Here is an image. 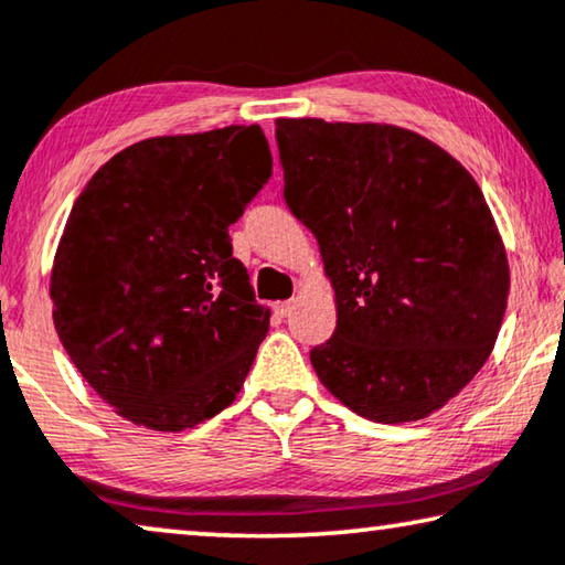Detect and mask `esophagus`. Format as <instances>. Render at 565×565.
<instances>
[{"mask_svg": "<svg viewBox=\"0 0 565 565\" xmlns=\"http://www.w3.org/2000/svg\"><path fill=\"white\" fill-rule=\"evenodd\" d=\"M275 313L280 316V318H288L290 316V310H292V300H282V302H275Z\"/></svg>", "mask_w": 565, "mask_h": 565, "instance_id": "1", "label": "esophagus"}]
</instances>
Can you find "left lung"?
Here are the masks:
<instances>
[{
    "label": "left lung",
    "mask_w": 565,
    "mask_h": 565,
    "mask_svg": "<svg viewBox=\"0 0 565 565\" xmlns=\"http://www.w3.org/2000/svg\"><path fill=\"white\" fill-rule=\"evenodd\" d=\"M275 127L285 201L337 292V331L310 349L318 380L362 418H425L484 366L504 318L510 267L484 193L411 129Z\"/></svg>",
    "instance_id": "obj_1"
}]
</instances>
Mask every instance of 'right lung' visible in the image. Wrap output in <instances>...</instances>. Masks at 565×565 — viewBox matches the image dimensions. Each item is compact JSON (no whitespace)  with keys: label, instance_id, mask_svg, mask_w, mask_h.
Instances as JSON below:
<instances>
[{"label":"right lung","instance_id":"1","mask_svg":"<svg viewBox=\"0 0 565 565\" xmlns=\"http://www.w3.org/2000/svg\"><path fill=\"white\" fill-rule=\"evenodd\" d=\"M269 175L257 125L150 137L114 154L73 203L51 275L53 323L121 418L175 433L239 395L269 310L228 226Z\"/></svg>","mask_w":565,"mask_h":565}]
</instances>
